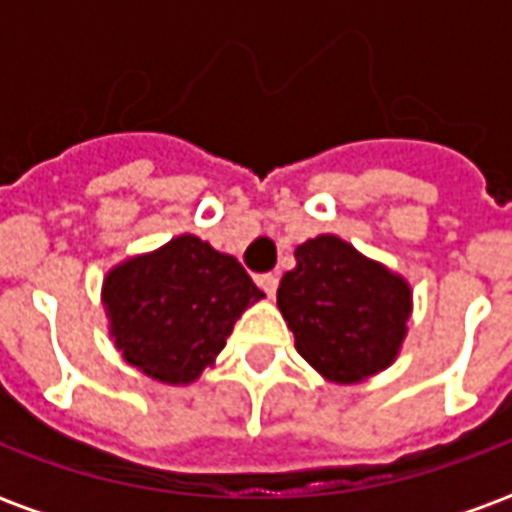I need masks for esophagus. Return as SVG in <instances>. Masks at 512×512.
<instances>
[{
  "mask_svg": "<svg viewBox=\"0 0 512 512\" xmlns=\"http://www.w3.org/2000/svg\"><path fill=\"white\" fill-rule=\"evenodd\" d=\"M257 285L266 290L268 296H274L279 288V274H274V271H271V274H260V277H257Z\"/></svg>",
  "mask_w": 512,
  "mask_h": 512,
  "instance_id": "1",
  "label": "esophagus"
}]
</instances>
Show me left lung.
Listing matches in <instances>:
<instances>
[{"label":"left lung","instance_id":"left-lung-1","mask_svg":"<svg viewBox=\"0 0 512 512\" xmlns=\"http://www.w3.org/2000/svg\"><path fill=\"white\" fill-rule=\"evenodd\" d=\"M296 351L326 381L359 384L392 365L406 340L411 288L337 235L296 249L277 290Z\"/></svg>","mask_w":512,"mask_h":512}]
</instances>
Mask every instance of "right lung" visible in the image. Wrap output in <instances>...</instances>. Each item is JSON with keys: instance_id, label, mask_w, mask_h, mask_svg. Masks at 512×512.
I'll use <instances>...</instances> for the list:
<instances>
[{"instance_id": "right-lung-1", "label": "right lung", "mask_w": 512, "mask_h": 512, "mask_svg": "<svg viewBox=\"0 0 512 512\" xmlns=\"http://www.w3.org/2000/svg\"><path fill=\"white\" fill-rule=\"evenodd\" d=\"M263 299L244 266L197 235L128 257L104 279L109 334L128 365L191 384L222 354L241 312Z\"/></svg>"}]
</instances>
